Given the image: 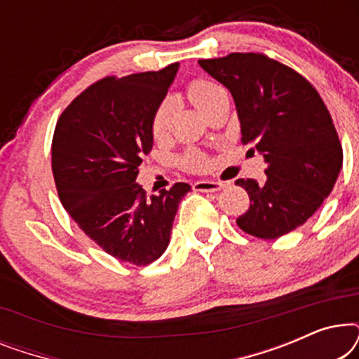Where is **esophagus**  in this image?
I'll list each match as a JSON object with an SVG mask.
<instances>
[{"label": "esophagus", "instance_id": "34e87169", "mask_svg": "<svg viewBox=\"0 0 359 359\" xmlns=\"http://www.w3.org/2000/svg\"><path fill=\"white\" fill-rule=\"evenodd\" d=\"M224 188L222 183L219 181H209V180H203V181H196L193 184L194 191H201V193H217Z\"/></svg>", "mask_w": 359, "mask_h": 359}]
</instances>
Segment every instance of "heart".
Segmentation results:
<instances>
[{"label":"heart","mask_w":359,"mask_h":359,"mask_svg":"<svg viewBox=\"0 0 359 359\" xmlns=\"http://www.w3.org/2000/svg\"><path fill=\"white\" fill-rule=\"evenodd\" d=\"M220 93H224V88L210 80H194L191 81L188 86V95L191 97V101L194 102V106L198 107L199 111H203L215 96L220 95ZM170 122L171 102L163 101L158 107H156L154 119H151V132H154L155 139H163V137L168 134ZM186 165L193 170H199L205 165V158L201 154H198V151H189V154L186 155Z\"/></svg>","instance_id":"heart-1"}]
</instances>
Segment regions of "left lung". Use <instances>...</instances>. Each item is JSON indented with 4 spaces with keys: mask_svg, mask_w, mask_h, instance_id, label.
<instances>
[{
    "mask_svg": "<svg viewBox=\"0 0 359 359\" xmlns=\"http://www.w3.org/2000/svg\"><path fill=\"white\" fill-rule=\"evenodd\" d=\"M199 65L232 93L242 142L268 165L263 183L235 181L250 196L237 225L263 240L301 227L332 193L343 165L341 144L320 95L296 70L263 53H230Z\"/></svg>",
    "mask_w": 359,
    "mask_h": 359,
    "instance_id": "8db88e82",
    "label": "left lung"
}]
</instances>
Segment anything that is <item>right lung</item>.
Here are the masks:
<instances>
[{"label":"right lung","mask_w":359,"mask_h":359,"mask_svg":"<svg viewBox=\"0 0 359 359\" xmlns=\"http://www.w3.org/2000/svg\"><path fill=\"white\" fill-rule=\"evenodd\" d=\"M178 67L93 83L53 132L52 171L62 205L106 253L135 266L163 255L178 204L191 191L175 183L147 196L135 183L142 156L154 147L151 119Z\"/></svg>","instance_id":"obj_1"}]
</instances>
